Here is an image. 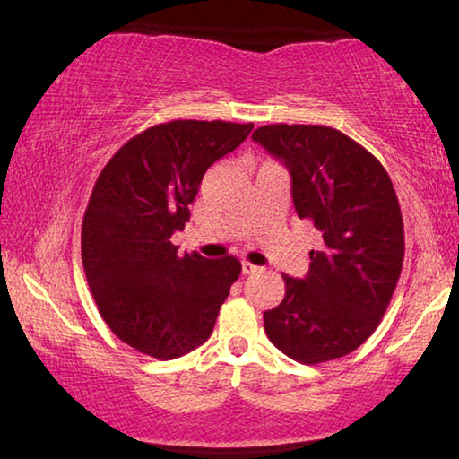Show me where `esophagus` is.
<instances>
[{
  "mask_svg": "<svg viewBox=\"0 0 459 459\" xmlns=\"http://www.w3.org/2000/svg\"><path fill=\"white\" fill-rule=\"evenodd\" d=\"M256 271H261V267H256V264H252L248 261L242 263V273L244 275H252V273H256Z\"/></svg>",
  "mask_w": 459,
  "mask_h": 459,
  "instance_id": "esophagus-1",
  "label": "esophagus"
}]
</instances>
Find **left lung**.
Listing matches in <instances>:
<instances>
[{
	"instance_id": "8db88e82",
	"label": "left lung",
	"mask_w": 459,
	"mask_h": 459,
	"mask_svg": "<svg viewBox=\"0 0 459 459\" xmlns=\"http://www.w3.org/2000/svg\"><path fill=\"white\" fill-rule=\"evenodd\" d=\"M252 138L291 174L296 213L321 231L304 279L263 315L271 343L291 360H335L368 340L403 264V219L394 182L362 144L329 126L269 124Z\"/></svg>"
}]
</instances>
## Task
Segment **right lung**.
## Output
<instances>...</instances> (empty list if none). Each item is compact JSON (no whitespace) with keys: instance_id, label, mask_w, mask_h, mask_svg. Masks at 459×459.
Segmentation results:
<instances>
[{"instance_id":"add662e5","label":"right lung","mask_w":459,"mask_h":459,"mask_svg":"<svg viewBox=\"0 0 459 459\" xmlns=\"http://www.w3.org/2000/svg\"><path fill=\"white\" fill-rule=\"evenodd\" d=\"M252 128L221 119L151 126L97 178L82 219V267L103 321L141 354L171 360L213 333L242 264L178 255L171 236L190 219L204 171Z\"/></svg>"}]
</instances>
